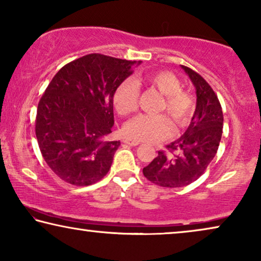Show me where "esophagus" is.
<instances>
[{
  "mask_svg": "<svg viewBox=\"0 0 261 261\" xmlns=\"http://www.w3.org/2000/svg\"><path fill=\"white\" fill-rule=\"evenodd\" d=\"M123 142L125 144H128V145H138L140 144V142L138 141H135V140H131V138H125V140H123Z\"/></svg>",
  "mask_w": 261,
  "mask_h": 261,
  "instance_id": "esophagus-1",
  "label": "esophagus"
}]
</instances>
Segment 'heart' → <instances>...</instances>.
<instances>
[{
	"instance_id": "1",
	"label": "heart",
	"mask_w": 261,
	"mask_h": 261,
	"mask_svg": "<svg viewBox=\"0 0 261 261\" xmlns=\"http://www.w3.org/2000/svg\"><path fill=\"white\" fill-rule=\"evenodd\" d=\"M150 86L163 95L159 112H167L178 127L189 123L194 111V98L190 92L181 88L180 80L171 71L159 70L144 74L134 80H125L117 87L113 94L114 109L120 116H128L137 109L140 95L138 85ZM124 135L131 140L159 142L166 140L173 133V124L166 114H140L127 121L123 128Z\"/></svg>"
}]
</instances>
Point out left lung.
Here are the masks:
<instances>
[{
    "mask_svg": "<svg viewBox=\"0 0 261 261\" xmlns=\"http://www.w3.org/2000/svg\"><path fill=\"white\" fill-rule=\"evenodd\" d=\"M194 85L196 111L179 140L167 145L143 168L149 181L162 187H182L196 181L216 155L223 130V112L209 83L192 69L181 65Z\"/></svg>",
    "mask_w": 261,
    "mask_h": 261,
    "instance_id": "obj_1",
    "label": "left lung"
}]
</instances>
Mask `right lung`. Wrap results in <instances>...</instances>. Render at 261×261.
<instances>
[{
  "mask_svg": "<svg viewBox=\"0 0 261 261\" xmlns=\"http://www.w3.org/2000/svg\"><path fill=\"white\" fill-rule=\"evenodd\" d=\"M138 62L137 64H140ZM136 62L100 54L65 64L38 103L36 136L56 175L88 186L109 173L119 141H107L114 124L113 94Z\"/></svg>",
  "mask_w": 261,
  "mask_h": 261,
  "instance_id": "right-lung-1",
  "label": "right lung"
}]
</instances>
